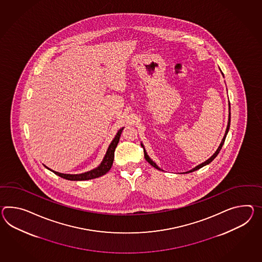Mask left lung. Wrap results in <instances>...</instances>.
<instances>
[{
	"label": "left lung",
	"instance_id": "obj_1",
	"mask_svg": "<svg viewBox=\"0 0 262 262\" xmlns=\"http://www.w3.org/2000/svg\"><path fill=\"white\" fill-rule=\"evenodd\" d=\"M221 72H222V71H221ZM222 74H223V73H222ZM223 75H224V74H223ZM230 121H231V113H230L229 103V116H228V124H227V128H226V130H225V134H224V138H223V140H222V142H221L220 146H219V147H217V150H216V152L213 154V155L211 156L209 159L206 160L205 162H204V163H202L201 165H199V166H195L194 168H192L191 170H189V171H186V172L185 173L193 172V171H195V170H198V169H200V168H202L203 166H206V165L210 164L211 162H212L213 160L215 159V158L217 157V154H219V152L221 151L222 147H223V146H224V141H225V138H226V135H227V134H228V130H229L230 128ZM141 147H143V149H144V154H145V159L147 160V162H148V163H149V164H150L151 166H154V167H155V168H157V169H159V170H163V169H161L159 166H157V165H156V164L154 163L152 160L149 158V156L147 155V151H146V149H145V147H144V145H143L142 143H141Z\"/></svg>",
	"mask_w": 262,
	"mask_h": 262
}]
</instances>
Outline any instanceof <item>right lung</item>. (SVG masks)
Returning <instances> with one entry per match:
<instances>
[{"label": "right lung", "instance_id": "add662e5", "mask_svg": "<svg viewBox=\"0 0 262 262\" xmlns=\"http://www.w3.org/2000/svg\"><path fill=\"white\" fill-rule=\"evenodd\" d=\"M123 128H120L117 132L114 140L112 141V143L110 144L108 149H107V152L105 154L101 164L96 168L90 170V171L80 173V174H64V173L57 172L55 170H52L49 167H47L46 166H45L47 169L51 170L52 172L55 173L56 175H58L59 177L66 179V180H70V181H86V180L98 178L100 176H103V175H105L106 173L108 172L112 166H113L114 158H115V147H117V144H118L119 139H120Z\"/></svg>", "mask_w": 262, "mask_h": 262}]
</instances>
